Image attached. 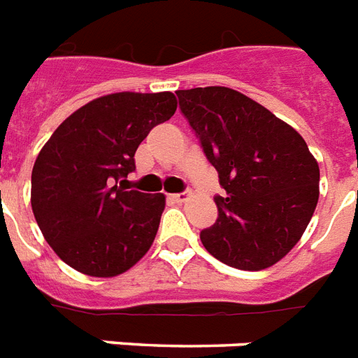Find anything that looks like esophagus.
<instances>
[{
    "label": "esophagus",
    "instance_id": "34e87169",
    "mask_svg": "<svg viewBox=\"0 0 358 358\" xmlns=\"http://www.w3.org/2000/svg\"><path fill=\"white\" fill-rule=\"evenodd\" d=\"M169 199L176 204H182L187 201V193H173V195H169Z\"/></svg>",
    "mask_w": 358,
    "mask_h": 358
}]
</instances>
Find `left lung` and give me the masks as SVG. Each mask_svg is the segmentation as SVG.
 Wrapping results in <instances>:
<instances>
[{"instance_id":"left-lung-1","label":"left lung","mask_w":358,"mask_h":358,"mask_svg":"<svg viewBox=\"0 0 358 358\" xmlns=\"http://www.w3.org/2000/svg\"><path fill=\"white\" fill-rule=\"evenodd\" d=\"M180 110L217 171L225 197L201 231L206 252L240 270L285 257L319 199L317 161L296 131L250 97L223 86L178 90Z\"/></svg>"}]
</instances>
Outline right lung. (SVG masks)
I'll list each match as a JSON object with an SVG mask.
<instances>
[{"mask_svg":"<svg viewBox=\"0 0 358 358\" xmlns=\"http://www.w3.org/2000/svg\"><path fill=\"white\" fill-rule=\"evenodd\" d=\"M174 113L171 92H122L90 101L52 133L31 173V208L64 263L113 278L148 252L165 197L124 182L135 171L138 144Z\"/></svg>","mask_w":358,"mask_h":358,"instance_id":"obj_1","label":"right lung"}]
</instances>
